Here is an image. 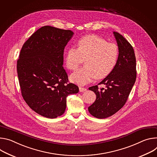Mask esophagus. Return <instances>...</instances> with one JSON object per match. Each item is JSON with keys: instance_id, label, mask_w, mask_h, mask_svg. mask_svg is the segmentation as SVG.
<instances>
[{"instance_id": "34e87169", "label": "esophagus", "mask_w": 157, "mask_h": 157, "mask_svg": "<svg viewBox=\"0 0 157 157\" xmlns=\"http://www.w3.org/2000/svg\"><path fill=\"white\" fill-rule=\"evenodd\" d=\"M86 90V88H83V87H81V86H80L79 87V91L80 92H85Z\"/></svg>"}]
</instances>
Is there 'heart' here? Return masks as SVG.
<instances>
[{
    "label": "heart",
    "instance_id": "heart-1",
    "mask_svg": "<svg viewBox=\"0 0 157 157\" xmlns=\"http://www.w3.org/2000/svg\"><path fill=\"white\" fill-rule=\"evenodd\" d=\"M77 47L68 48L65 64L70 71H76L85 60V67L71 76V80L78 85L90 82L94 77L101 79L107 77L115 67L118 57V47L114 43L95 35L80 38Z\"/></svg>",
    "mask_w": 157,
    "mask_h": 157
}]
</instances>
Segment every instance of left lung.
I'll return each instance as SVG.
<instances>
[{"instance_id": "1", "label": "left lung", "mask_w": 157, "mask_h": 157, "mask_svg": "<svg viewBox=\"0 0 157 157\" xmlns=\"http://www.w3.org/2000/svg\"><path fill=\"white\" fill-rule=\"evenodd\" d=\"M118 47V57L112 71L98 85L90 86V90L96 95L94 103L88 108L89 112L98 118L109 117L125 105L136 77V57L131 44L119 33L113 32Z\"/></svg>"}]
</instances>
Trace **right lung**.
I'll return each mask as SVG.
<instances>
[{
	"label": "right lung",
	"mask_w": 157,
	"mask_h": 157,
	"mask_svg": "<svg viewBox=\"0 0 157 157\" xmlns=\"http://www.w3.org/2000/svg\"><path fill=\"white\" fill-rule=\"evenodd\" d=\"M74 32L44 26L24 43L17 60V74L22 95L27 105L48 118L62 115L68 95L77 94L63 67V51Z\"/></svg>",
	"instance_id": "obj_1"
}]
</instances>
